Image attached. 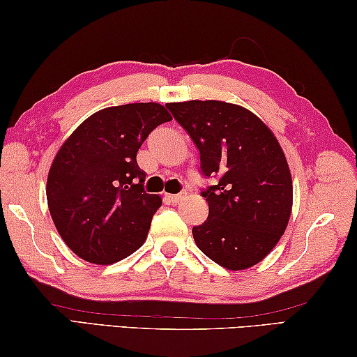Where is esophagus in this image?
Instances as JSON below:
<instances>
[{"label": "esophagus", "mask_w": 357, "mask_h": 357, "mask_svg": "<svg viewBox=\"0 0 357 357\" xmlns=\"http://www.w3.org/2000/svg\"><path fill=\"white\" fill-rule=\"evenodd\" d=\"M185 197V192H179V193H168V195L165 197L168 202L170 203H173V204H176V203H179L181 200H183V198Z\"/></svg>", "instance_id": "34e87169"}]
</instances>
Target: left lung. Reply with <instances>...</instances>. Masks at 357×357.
<instances>
[{
  "label": "left lung",
  "instance_id": "1",
  "mask_svg": "<svg viewBox=\"0 0 357 357\" xmlns=\"http://www.w3.org/2000/svg\"><path fill=\"white\" fill-rule=\"evenodd\" d=\"M200 151L202 190L209 214L192 228L204 255L239 271L257 264L274 249L293 206L291 174L279 142L244 107L220 100L167 104Z\"/></svg>",
  "mask_w": 357,
  "mask_h": 357
}]
</instances>
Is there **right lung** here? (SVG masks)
I'll use <instances>...</instances> for the list:
<instances>
[{
  "mask_svg": "<svg viewBox=\"0 0 357 357\" xmlns=\"http://www.w3.org/2000/svg\"><path fill=\"white\" fill-rule=\"evenodd\" d=\"M172 121L164 105L104 108L78 126L58 151L47 179V202L58 233L78 257L112 264L148 236L160 208L144 190L137 153L157 126Z\"/></svg>",
  "mask_w": 357,
  "mask_h": 357,
  "instance_id": "1",
  "label": "right lung"
}]
</instances>
